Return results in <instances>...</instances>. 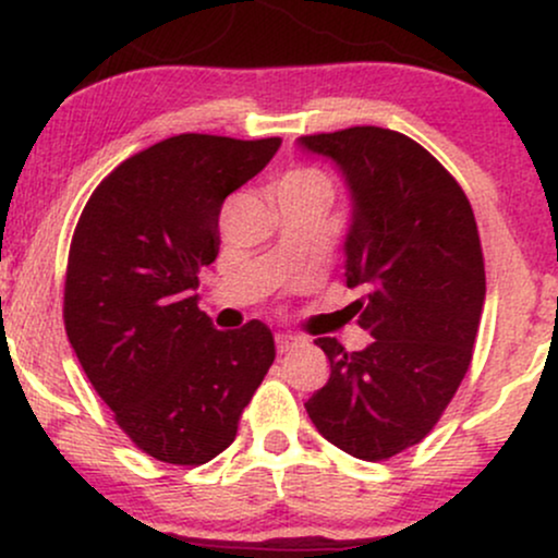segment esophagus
I'll use <instances>...</instances> for the list:
<instances>
[{"label": "esophagus", "instance_id": "obj_1", "mask_svg": "<svg viewBox=\"0 0 558 558\" xmlns=\"http://www.w3.org/2000/svg\"><path fill=\"white\" fill-rule=\"evenodd\" d=\"M299 345H301L299 338L283 336V332H280V336H275V349H278V354H288V351L299 349Z\"/></svg>", "mask_w": 558, "mask_h": 558}]
</instances>
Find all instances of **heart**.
<instances>
[{
  "mask_svg": "<svg viewBox=\"0 0 558 558\" xmlns=\"http://www.w3.org/2000/svg\"><path fill=\"white\" fill-rule=\"evenodd\" d=\"M275 189H288V191H304V194H317L323 196L325 202H332V181L325 175L323 170L317 168H296L288 170L283 178H280Z\"/></svg>",
  "mask_w": 558,
  "mask_h": 558,
  "instance_id": "b5f03b06",
  "label": "heart"
}]
</instances>
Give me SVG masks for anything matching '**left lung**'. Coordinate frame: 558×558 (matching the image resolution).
<instances>
[{
	"mask_svg": "<svg viewBox=\"0 0 558 558\" xmlns=\"http://www.w3.org/2000/svg\"><path fill=\"white\" fill-rule=\"evenodd\" d=\"M301 146L349 181L345 286L367 288L349 310L375 338L364 351L317 338L330 377L304 407L332 446L386 462L438 425L470 369L485 304L475 213L457 178L399 131L354 125Z\"/></svg>",
	"mask_w": 558,
	"mask_h": 558,
	"instance_id": "obj_1",
	"label": "left lung"
}]
</instances>
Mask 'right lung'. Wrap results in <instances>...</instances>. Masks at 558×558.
I'll return each instance as SVG.
<instances>
[{
    "mask_svg": "<svg viewBox=\"0 0 558 558\" xmlns=\"http://www.w3.org/2000/svg\"><path fill=\"white\" fill-rule=\"evenodd\" d=\"M278 146L209 133L159 141L96 185L70 241V345L120 430L165 464L226 451L275 360L265 323L217 330L194 291L217 257L222 202Z\"/></svg>",
    "mask_w": 558,
    "mask_h": 558,
    "instance_id": "1",
    "label": "right lung"
}]
</instances>
